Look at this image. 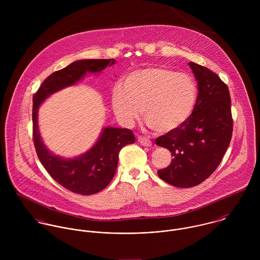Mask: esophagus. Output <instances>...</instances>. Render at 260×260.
I'll return each mask as SVG.
<instances>
[{
    "label": "esophagus",
    "instance_id": "esophagus-1",
    "mask_svg": "<svg viewBox=\"0 0 260 260\" xmlns=\"http://www.w3.org/2000/svg\"><path fill=\"white\" fill-rule=\"evenodd\" d=\"M138 141H139V143H140L141 145H143V146L150 147V146L152 145L151 141L149 140L148 138H146V137H142V136H140V137H138Z\"/></svg>",
    "mask_w": 260,
    "mask_h": 260
}]
</instances>
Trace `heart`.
Returning a JSON list of instances; mask_svg holds the SVG:
<instances>
[{
  "mask_svg": "<svg viewBox=\"0 0 260 260\" xmlns=\"http://www.w3.org/2000/svg\"><path fill=\"white\" fill-rule=\"evenodd\" d=\"M197 86L189 75L153 66L130 72L122 88L112 91L113 111L125 125H132L141 115L159 134L181 128L191 117L197 101Z\"/></svg>",
  "mask_w": 260,
  "mask_h": 260,
  "instance_id": "obj_1",
  "label": "heart"
}]
</instances>
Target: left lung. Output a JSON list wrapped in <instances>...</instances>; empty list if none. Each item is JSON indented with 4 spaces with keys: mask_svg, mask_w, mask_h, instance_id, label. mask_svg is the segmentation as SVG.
I'll return each mask as SVG.
<instances>
[{
    "mask_svg": "<svg viewBox=\"0 0 260 260\" xmlns=\"http://www.w3.org/2000/svg\"><path fill=\"white\" fill-rule=\"evenodd\" d=\"M198 86L197 101L189 120L174 132L156 138L173 157L158 170L165 182L180 188L198 185L218 167L232 137L233 119L227 85L206 67L190 62Z\"/></svg>",
    "mask_w": 260,
    "mask_h": 260,
    "instance_id": "obj_1",
    "label": "left lung"
}]
</instances>
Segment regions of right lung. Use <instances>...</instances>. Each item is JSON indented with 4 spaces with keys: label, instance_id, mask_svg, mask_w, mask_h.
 <instances>
[{
    "label": "right lung",
    "instance_id": "obj_1",
    "mask_svg": "<svg viewBox=\"0 0 260 260\" xmlns=\"http://www.w3.org/2000/svg\"><path fill=\"white\" fill-rule=\"evenodd\" d=\"M113 59L80 60L56 71L45 79L33 96V140L38 157L51 177L66 189L82 195H91L103 190L111 182L117 169L120 150L135 142L129 129L106 127L96 144L85 154L73 159L53 155L44 145L38 128V109L53 93L74 85L86 72L99 73Z\"/></svg>",
    "mask_w": 260,
    "mask_h": 260
}]
</instances>
